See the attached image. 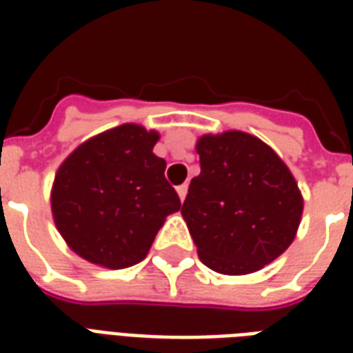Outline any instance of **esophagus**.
<instances>
[{"label":"esophagus","instance_id":"34e87169","mask_svg":"<svg viewBox=\"0 0 353 353\" xmlns=\"http://www.w3.org/2000/svg\"><path fill=\"white\" fill-rule=\"evenodd\" d=\"M187 191H189V187H187V183L179 185V187H177V194H179V199H181V202H183L185 196H187Z\"/></svg>","mask_w":353,"mask_h":353}]
</instances>
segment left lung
<instances>
[{"label": "left lung", "mask_w": 353, "mask_h": 353, "mask_svg": "<svg viewBox=\"0 0 353 353\" xmlns=\"http://www.w3.org/2000/svg\"><path fill=\"white\" fill-rule=\"evenodd\" d=\"M196 153L200 174L181 215L200 261L227 276L257 272L295 240L304 206L295 177L248 132L204 134Z\"/></svg>", "instance_id": "obj_1"}]
</instances>
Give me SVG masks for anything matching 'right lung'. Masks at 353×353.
<instances>
[{
	"mask_svg": "<svg viewBox=\"0 0 353 353\" xmlns=\"http://www.w3.org/2000/svg\"><path fill=\"white\" fill-rule=\"evenodd\" d=\"M159 132L126 123L81 143L52 183L50 210L70 250L92 265L145 259L166 217L181 208L153 153Z\"/></svg>",
	"mask_w": 353,
	"mask_h": 353,
	"instance_id": "add662e5",
	"label": "right lung"
}]
</instances>
